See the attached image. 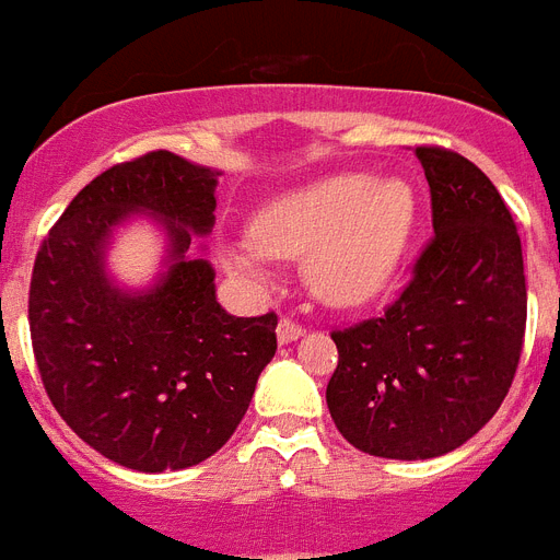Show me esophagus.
Returning a JSON list of instances; mask_svg holds the SVG:
<instances>
[{"label": "esophagus", "instance_id": "esophagus-1", "mask_svg": "<svg viewBox=\"0 0 560 560\" xmlns=\"http://www.w3.org/2000/svg\"><path fill=\"white\" fill-rule=\"evenodd\" d=\"M303 332H306V329H303L301 324L289 320V317H280V324H277V341H280V343L298 341Z\"/></svg>", "mask_w": 560, "mask_h": 560}]
</instances>
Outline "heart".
<instances>
[{
	"instance_id": "heart-1",
	"label": "heart",
	"mask_w": 560,
	"mask_h": 560,
	"mask_svg": "<svg viewBox=\"0 0 560 560\" xmlns=\"http://www.w3.org/2000/svg\"><path fill=\"white\" fill-rule=\"evenodd\" d=\"M419 199L405 176L341 170L277 196L225 262L266 280L268 257H303V280L329 306H364L390 289L410 248Z\"/></svg>"
}]
</instances>
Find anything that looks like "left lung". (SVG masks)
I'll use <instances>...</instances> for the list:
<instances>
[{
	"mask_svg": "<svg viewBox=\"0 0 560 560\" xmlns=\"http://www.w3.org/2000/svg\"><path fill=\"white\" fill-rule=\"evenodd\" d=\"M433 240L405 292L332 332L326 405L343 440L384 459H431L468 442L506 399L526 332L521 236L498 187L442 147H416Z\"/></svg>",
	"mask_w": 560,
	"mask_h": 560,
	"instance_id": "left-lung-1",
	"label": "left lung"
}]
</instances>
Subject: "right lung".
<instances>
[{
  "instance_id": "obj_1",
  "label": "right lung",
  "mask_w": 560,
  "mask_h": 560,
  "mask_svg": "<svg viewBox=\"0 0 560 560\" xmlns=\"http://www.w3.org/2000/svg\"><path fill=\"white\" fill-rule=\"evenodd\" d=\"M219 173L155 150L89 182L37 252L28 294L34 358L57 413L112 463L159 474L217 454L277 352V315L217 303L196 236L213 231ZM138 212L168 240L147 290L105 271L110 234Z\"/></svg>"
}]
</instances>
